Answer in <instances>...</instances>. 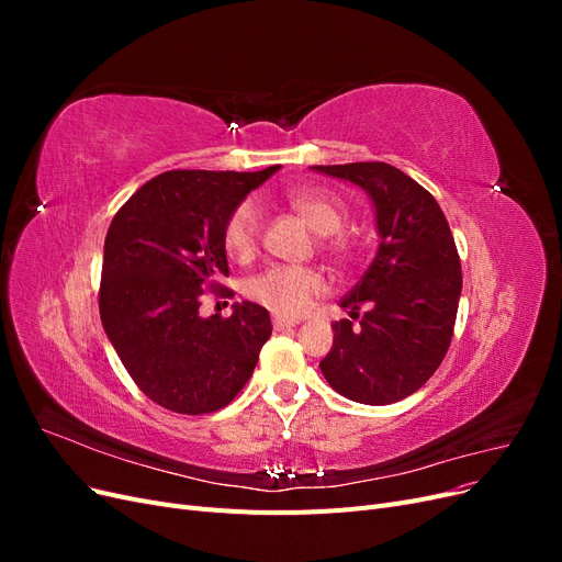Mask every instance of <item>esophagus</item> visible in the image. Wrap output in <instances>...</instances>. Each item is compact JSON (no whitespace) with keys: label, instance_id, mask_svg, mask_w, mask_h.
Returning <instances> with one entry per match:
<instances>
[{"label":"esophagus","instance_id":"1","mask_svg":"<svg viewBox=\"0 0 562 562\" xmlns=\"http://www.w3.org/2000/svg\"><path fill=\"white\" fill-rule=\"evenodd\" d=\"M271 321H274V328L277 330H285V328H295L297 326V318H288V316H281V314H274V318H271Z\"/></svg>","mask_w":562,"mask_h":562}]
</instances>
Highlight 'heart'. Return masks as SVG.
<instances>
[{
  "label": "heart",
  "mask_w": 562,
  "mask_h": 562,
  "mask_svg": "<svg viewBox=\"0 0 562 562\" xmlns=\"http://www.w3.org/2000/svg\"><path fill=\"white\" fill-rule=\"evenodd\" d=\"M288 203L321 236L339 232L347 220V206L342 201L328 192L310 190V187H300V190L288 192ZM258 232L260 209L258 203L246 199L232 211L223 232V241L232 258H250L255 246H258ZM345 248V241L330 244V250L337 255H342ZM321 285L323 281L314 269L279 265L248 279L246 295L277 314H300L321 291Z\"/></svg>",
  "instance_id": "heart-1"
}]
</instances>
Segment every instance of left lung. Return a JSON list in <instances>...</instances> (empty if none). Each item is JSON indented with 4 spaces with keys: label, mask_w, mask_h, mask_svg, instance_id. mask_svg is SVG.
Returning <instances> with one entry per match:
<instances>
[{
    "label": "left lung",
    "mask_w": 562,
    "mask_h": 562,
    "mask_svg": "<svg viewBox=\"0 0 562 562\" xmlns=\"http://www.w3.org/2000/svg\"><path fill=\"white\" fill-rule=\"evenodd\" d=\"M312 171L359 184L375 209L380 236L366 274L339 300L359 323H333V347L321 372L349 401L396 403L434 375L450 347L462 295L450 225L419 182L384 161L312 166Z\"/></svg>",
    "instance_id": "8db88e82"
}]
</instances>
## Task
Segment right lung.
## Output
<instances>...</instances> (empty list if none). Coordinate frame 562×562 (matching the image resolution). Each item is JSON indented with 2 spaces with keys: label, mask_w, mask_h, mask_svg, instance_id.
Returning <instances> with one entry per match:
<instances>
[{
  "label": "right lung",
  "mask_w": 562,
  "mask_h": 562,
  "mask_svg": "<svg viewBox=\"0 0 562 562\" xmlns=\"http://www.w3.org/2000/svg\"><path fill=\"white\" fill-rule=\"evenodd\" d=\"M277 171L279 166L258 173L166 171L112 220L100 321L133 382L166 411L215 413L258 366L271 335L265 307L234 302L227 318H203L199 307L203 291L229 277L227 217Z\"/></svg>",
  "instance_id": "obj_1"
}]
</instances>
